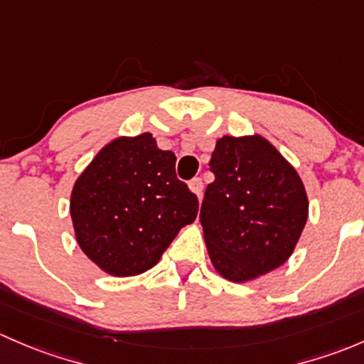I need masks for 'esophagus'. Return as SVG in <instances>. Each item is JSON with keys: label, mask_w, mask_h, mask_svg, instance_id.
I'll return each mask as SVG.
<instances>
[{"label": "esophagus", "mask_w": 364, "mask_h": 364, "mask_svg": "<svg viewBox=\"0 0 364 364\" xmlns=\"http://www.w3.org/2000/svg\"><path fill=\"white\" fill-rule=\"evenodd\" d=\"M189 189L193 191L196 196H201V193H203V181L201 178H193V181L189 182Z\"/></svg>", "instance_id": "34e87169"}]
</instances>
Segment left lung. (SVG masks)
I'll use <instances>...</instances> for the list:
<instances>
[{
    "instance_id": "1",
    "label": "left lung",
    "mask_w": 364,
    "mask_h": 364,
    "mask_svg": "<svg viewBox=\"0 0 364 364\" xmlns=\"http://www.w3.org/2000/svg\"><path fill=\"white\" fill-rule=\"evenodd\" d=\"M208 164L200 220L217 273L247 282L286 263L309 217L298 171L259 134L219 138Z\"/></svg>"
}]
</instances>
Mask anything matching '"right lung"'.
I'll use <instances>...</instances> for the list:
<instances>
[{"label": "right lung", "instance_id": "obj_1", "mask_svg": "<svg viewBox=\"0 0 364 364\" xmlns=\"http://www.w3.org/2000/svg\"><path fill=\"white\" fill-rule=\"evenodd\" d=\"M175 161L151 133L119 136L77 178L70 200L75 238L105 273L147 272L194 223L198 198L177 178Z\"/></svg>", "mask_w": 364, "mask_h": 364}]
</instances>
